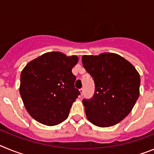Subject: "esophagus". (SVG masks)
Segmentation results:
<instances>
[{
	"instance_id": "esophagus-1",
	"label": "esophagus",
	"mask_w": 154,
	"mask_h": 154,
	"mask_svg": "<svg viewBox=\"0 0 154 154\" xmlns=\"http://www.w3.org/2000/svg\"><path fill=\"white\" fill-rule=\"evenodd\" d=\"M79 92H80V93H81V96H82V95H83V92H84V89H80Z\"/></svg>"
}]
</instances>
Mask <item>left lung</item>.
Returning a JSON list of instances; mask_svg holds the SVG:
<instances>
[{
    "instance_id": "1",
    "label": "left lung",
    "mask_w": 154,
    "mask_h": 154,
    "mask_svg": "<svg viewBox=\"0 0 154 154\" xmlns=\"http://www.w3.org/2000/svg\"><path fill=\"white\" fill-rule=\"evenodd\" d=\"M82 62L95 82L92 99H83L87 119L99 127L123 120L140 96V77L135 67L115 53L83 55Z\"/></svg>"
}]
</instances>
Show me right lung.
Returning a JSON list of instances; mask_svg holds the SVG:
<instances>
[{"instance_id":"obj_1","label":"right lung","mask_w":154,"mask_h":154,"mask_svg":"<svg viewBox=\"0 0 154 154\" xmlns=\"http://www.w3.org/2000/svg\"><path fill=\"white\" fill-rule=\"evenodd\" d=\"M78 61L76 55L51 51L27 64L21 73L19 89L24 107L33 119L47 126L67 119L72 105L80 95L72 72Z\"/></svg>"}]
</instances>
